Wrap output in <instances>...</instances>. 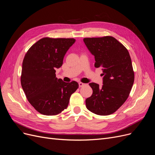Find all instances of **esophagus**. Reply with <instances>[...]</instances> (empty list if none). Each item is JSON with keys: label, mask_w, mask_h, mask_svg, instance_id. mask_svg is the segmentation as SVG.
Returning a JSON list of instances; mask_svg holds the SVG:
<instances>
[{"label": "esophagus", "mask_w": 155, "mask_h": 155, "mask_svg": "<svg viewBox=\"0 0 155 155\" xmlns=\"http://www.w3.org/2000/svg\"><path fill=\"white\" fill-rule=\"evenodd\" d=\"M84 85H86V84L83 83H81V82L79 83V88H81V87H84Z\"/></svg>", "instance_id": "1"}]
</instances>
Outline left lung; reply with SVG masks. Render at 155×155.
Returning <instances> with one entry per match:
<instances>
[{"mask_svg": "<svg viewBox=\"0 0 155 155\" xmlns=\"http://www.w3.org/2000/svg\"><path fill=\"white\" fill-rule=\"evenodd\" d=\"M88 49L95 57L94 66L103 68V84L89 85L93 94L86 99L87 108L99 115L114 114L128 97L135 75L128 51L115 38H84Z\"/></svg>", "mask_w": 155, "mask_h": 155, "instance_id": "left-lung-1", "label": "left lung"}]
</instances>
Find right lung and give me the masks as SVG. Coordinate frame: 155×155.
Listing matches in <instances>:
<instances>
[{"instance_id":"1","label":"right lung","mask_w":155,"mask_h":155,"mask_svg":"<svg viewBox=\"0 0 155 155\" xmlns=\"http://www.w3.org/2000/svg\"><path fill=\"white\" fill-rule=\"evenodd\" d=\"M74 38L39 40L26 52L22 62L21 85L29 103L39 113L56 115L66 109L71 95L79 84L65 83L56 77Z\"/></svg>"}]
</instances>
